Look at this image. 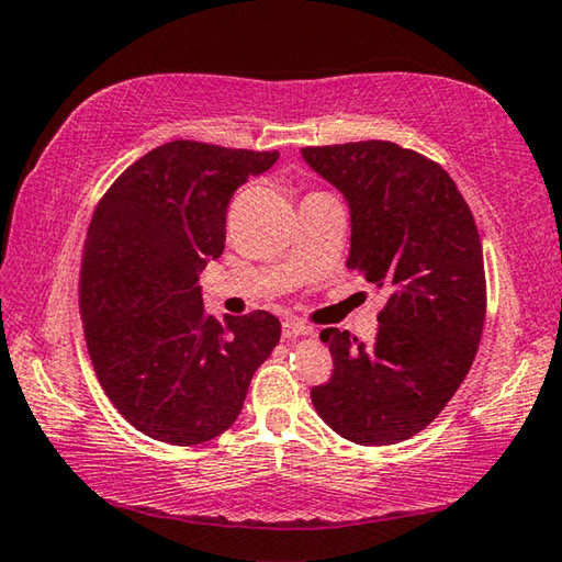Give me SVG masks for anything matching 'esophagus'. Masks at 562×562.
I'll return each instance as SVG.
<instances>
[{"mask_svg":"<svg viewBox=\"0 0 562 562\" xmlns=\"http://www.w3.org/2000/svg\"><path fill=\"white\" fill-rule=\"evenodd\" d=\"M310 334H314L312 326H307V324L300 322V319H288V322L282 324V336H284V339H297V336H310Z\"/></svg>","mask_w":562,"mask_h":562,"instance_id":"34e87169","label":"esophagus"}]
</instances>
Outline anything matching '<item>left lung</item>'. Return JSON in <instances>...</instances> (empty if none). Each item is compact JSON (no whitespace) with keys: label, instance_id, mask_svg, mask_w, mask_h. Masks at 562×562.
<instances>
[{"label":"left lung","instance_id":"obj_1","mask_svg":"<svg viewBox=\"0 0 562 562\" xmlns=\"http://www.w3.org/2000/svg\"><path fill=\"white\" fill-rule=\"evenodd\" d=\"M351 218L346 268L387 292L375 339L324 329L334 373L314 411L344 440L403 442L425 430L472 369L486 282L474 216L450 175L413 149L369 139L304 147Z\"/></svg>","mask_w":562,"mask_h":562}]
</instances>
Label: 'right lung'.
Returning a JSON list of instances; mask_svg holds the SVG:
<instances>
[{
    "instance_id": "obj_1",
    "label": "right lung",
    "mask_w": 562,
    "mask_h": 562,
    "mask_svg": "<svg viewBox=\"0 0 562 562\" xmlns=\"http://www.w3.org/2000/svg\"><path fill=\"white\" fill-rule=\"evenodd\" d=\"M278 159L167 142L122 171L93 213L80 265L88 351L112 405L155 440L226 432L280 341V319L265 310L206 314L199 284L226 248L233 191Z\"/></svg>"
}]
</instances>
